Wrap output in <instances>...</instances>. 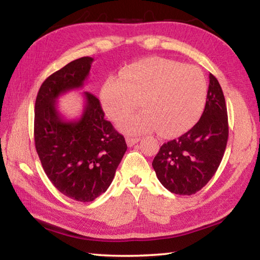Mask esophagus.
<instances>
[{"label":"esophagus","instance_id":"obj_1","mask_svg":"<svg viewBox=\"0 0 260 260\" xmlns=\"http://www.w3.org/2000/svg\"><path fill=\"white\" fill-rule=\"evenodd\" d=\"M138 142H140L139 138H127L126 139V143L128 147H133L134 144H136Z\"/></svg>","mask_w":260,"mask_h":260}]
</instances>
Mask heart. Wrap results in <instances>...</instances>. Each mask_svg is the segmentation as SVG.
<instances>
[{
    "instance_id": "heart-1",
    "label": "heart",
    "mask_w": 260,
    "mask_h": 260,
    "mask_svg": "<svg viewBox=\"0 0 260 260\" xmlns=\"http://www.w3.org/2000/svg\"><path fill=\"white\" fill-rule=\"evenodd\" d=\"M208 98V80L200 68L151 57L127 65L120 77H109L100 101L112 120L138 106L144 110L117 122L122 133L139 135L158 128L165 136L179 135L200 119Z\"/></svg>"
}]
</instances>
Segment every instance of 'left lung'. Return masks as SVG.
<instances>
[{"mask_svg": "<svg viewBox=\"0 0 260 260\" xmlns=\"http://www.w3.org/2000/svg\"><path fill=\"white\" fill-rule=\"evenodd\" d=\"M205 109L197 124L178 139L162 144L152 167L160 183L177 195H192L208 183L221 162L228 140L227 108L213 74Z\"/></svg>", "mask_w": 260, "mask_h": 260, "instance_id": "8db88e82", "label": "left lung"}]
</instances>
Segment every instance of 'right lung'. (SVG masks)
Masks as SVG:
<instances>
[{
  "mask_svg": "<svg viewBox=\"0 0 260 260\" xmlns=\"http://www.w3.org/2000/svg\"><path fill=\"white\" fill-rule=\"evenodd\" d=\"M94 58L81 57L48 77L35 101L34 141L51 183L78 202H91L107 191L127 150L124 136L105 120L99 99L83 91L80 118L67 119L57 101L81 89Z\"/></svg>",
  "mask_w": 260,
  "mask_h": 260,
  "instance_id": "obj_1",
  "label": "right lung"
}]
</instances>
